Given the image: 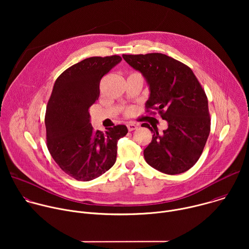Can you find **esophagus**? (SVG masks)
Returning a JSON list of instances; mask_svg holds the SVG:
<instances>
[{"label":"esophagus","instance_id":"34e87169","mask_svg":"<svg viewBox=\"0 0 249 249\" xmlns=\"http://www.w3.org/2000/svg\"><path fill=\"white\" fill-rule=\"evenodd\" d=\"M127 128H128L129 131H133V130L138 128V125H136L135 123H128L127 124Z\"/></svg>","mask_w":249,"mask_h":249}]
</instances>
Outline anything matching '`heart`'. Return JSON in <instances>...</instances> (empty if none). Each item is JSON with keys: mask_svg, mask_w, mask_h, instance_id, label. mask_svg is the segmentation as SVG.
Masks as SVG:
<instances>
[{"mask_svg": "<svg viewBox=\"0 0 249 249\" xmlns=\"http://www.w3.org/2000/svg\"><path fill=\"white\" fill-rule=\"evenodd\" d=\"M132 74H134V73H132ZM132 113H133V108H128V109L125 110L126 115H131Z\"/></svg>", "mask_w": 249, "mask_h": 249, "instance_id": "obj_1", "label": "heart"}]
</instances>
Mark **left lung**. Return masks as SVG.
<instances>
[{"label": "left lung", "mask_w": 249, "mask_h": 249, "mask_svg": "<svg viewBox=\"0 0 249 249\" xmlns=\"http://www.w3.org/2000/svg\"><path fill=\"white\" fill-rule=\"evenodd\" d=\"M122 57L143 74L150 86L146 112L158 113L168 124L166 130L159 133L157 127L153 129L144 123L154 133L144 150L146 161L166 174L188 170L201 157L211 130L204 89L187 65L167 55L123 54Z\"/></svg>", "instance_id": "left-lung-1"}]
</instances>
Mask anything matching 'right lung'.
<instances>
[{"label": "right lung", "instance_id": "right-lung-1", "mask_svg": "<svg viewBox=\"0 0 249 249\" xmlns=\"http://www.w3.org/2000/svg\"><path fill=\"white\" fill-rule=\"evenodd\" d=\"M118 55L87 58L57 78L45 113L46 144L60 168L79 181H89L107 171L116 160L117 142L125 125L94 131L90 106L98 99L103 76L117 65Z\"/></svg>", "mask_w": 249, "mask_h": 249}]
</instances>
